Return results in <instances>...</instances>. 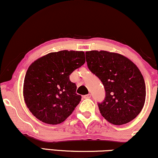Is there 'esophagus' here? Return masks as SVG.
<instances>
[{"instance_id": "34e87169", "label": "esophagus", "mask_w": 158, "mask_h": 158, "mask_svg": "<svg viewBox=\"0 0 158 158\" xmlns=\"http://www.w3.org/2000/svg\"><path fill=\"white\" fill-rule=\"evenodd\" d=\"M90 97H91V95H90V94H88L87 95H85V96H83L84 98H90Z\"/></svg>"}]
</instances>
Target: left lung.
Segmentation results:
<instances>
[{"mask_svg": "<svg viewBox=\"0 0 158 158\" xmlns=\"http://www.w3.org/2000/svg\"><path fill=\"white\" fill-rule=\"evenodd\" d=\"M90 72L102 82L106 91L98 103L101 115L111 124H127L142 111L146 96L141 72L130 60L117 53L93 50L85 52Z\"/></svg>", "mask_w": 158, "mask_h": 158, "instance_id": "1", "label": "left lung"}]
</instances>
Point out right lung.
Masks as SVG:
<instances>
[{
  "label": "right lung",
  "mask_w": 158,
  "mask_h": 158,
  "mask_svg": "<svg viewBox=\"0 0 158 158\" xmlns=\"http://www.w3.org/2000/svg\"><path fill=\"white\" fill-rule=\"evenodd\" d=\"M82 51L51 52L34 61L26 73L23 98L36 118L49 124L63 122L81 100L70 75L85 63Z\"/></svg>",
  "instance_id": "right-lung-1"
}]
</instances>
